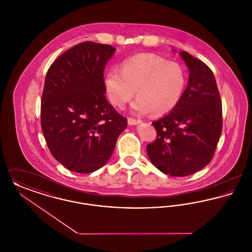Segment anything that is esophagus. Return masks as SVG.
<instances>
[{"instance_id": "obj_1", "label": "esophagus", "mask_w": 252, "mask_h": 252, "mask_svg": "<svg viewBox=\"0 0 252 252\" xmlns=\"http://www.w3.org/2000/svg\"><path fill=\"white\" fill-rule=\"evenodd\" d=\"M127 123H128V125H130V126H134V125L140 124V123H141V120H139V119H135V118H131V117H129V118L127 119Z\"/></svg>"}]
</instances>
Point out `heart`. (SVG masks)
Here are the masks:
<instances>
[{"label":"heart","mask_w":252,"mask_h":252,"mask_svg":"<svg viewBox=\"0 0 252 252\" xmlns=\"http://www.w3.org/2000/svg\"><path fill=\"white\" fill-rule=\"evenodd\" d=\"M104 83L112 105L125 108L133 98L132 108L154 116L166 114L180 102L186 85V73L179 63L155 54H140L125 60L120 72L110 71Z\"/></svg>","instance_id":"1"}]
</instances>
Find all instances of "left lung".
<instances>
[{
  "mask_svg": "<svg viewBox=\"0 0 252 252\" xmlns=\"http://www.w3.org/2000/svg\"><path fill=\"white\" fill-rule=\"evenodd\" d=\"M180 57L189 80L178 105L152 123L156 140L147 144L150 160L172 177H185L210 163L222 132V102L213 71L186 51Z\"/></svg>",
  "mask_w": 252,
  "mask_h": 252,
  "instance_id": "left-lung-1",
  "label": "left lung"
}]
</instances>
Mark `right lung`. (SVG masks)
Here are the masks:
<instances>
[{
  "label": "right lung",
  "instance_id": "obj_1",
  "mask_svg": "<svg viewBox=\"0 0 252 252\" xmlns=\"http://www.w3.org/2000/svg\"><path fill=\"white\" fill-rule=\"evenodd\" d=\"M115 48L85 41L64 52L46 73L40 124L53 157L76 173H93L111 156L127 126L107 100L104 70Z\"/></svg>",
  "mask_w": 252,
  "mask_h": 252
}]
</instances>
